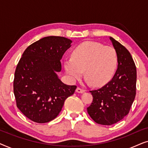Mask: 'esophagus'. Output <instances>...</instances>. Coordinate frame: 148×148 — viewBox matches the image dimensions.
Masks as SVG:
<instances>
[{
  "mask_svg": "<svg viewBox=\"0 0 148 148\" xmlns=\"http://www.w3.org/2000/svg\"><path fill=\"white\" fill-rule=\"evenodd\" d=\"M76 92L77 93H81V94H82V93H84L85 92V90H84V89L81 88H78L76 89Z\"/></svg>",
  "mask_w": 148,
  "mask_h": 148,
  "instance_id": "34e87169",
  "label": "esophagus"
}]
</instances>
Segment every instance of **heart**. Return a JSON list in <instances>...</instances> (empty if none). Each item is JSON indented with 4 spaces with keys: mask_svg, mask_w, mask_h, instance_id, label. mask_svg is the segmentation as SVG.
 I'll list each match as a JSON object with an SVG mask.
<instances>
[{
    "mask_svg": "<svg viewBox=\"0 0 148 148\" xmlns=\"http://www.w3.org/2000/svg\"><path fill=\"white\" fill-rule=\"evenodd\" d=\"M64 70L73 81L85 77L95 87L106 85L118 66V54L112 46L96 42H85L72 51L71 58L64 63Z\"/></svg>",
    "mask_w": 148,
    "mask_h": 148,
    "instance_id": "b5f03b06",
    "label": "heart"
}]
</instances>
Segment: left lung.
Masks as SVG:
<instances>
[{"mask_svg":"<svg viewBox=\"0 0 148 148\" xmlns=\"http://www.w3.org/2000/svg\"><path fill=\"white\" fill-rule=\"evenodd\" d=\"M118 54V69L112 79L98 90L90 91L93 101L87 108L98 124L111 125L129 114L136 95L137 70L128 50L110 37Z\"/></svg>","mask_w":148,"mask_h":148,"instance_id":"left-lung-1","label":"left lung"}]
</instances>
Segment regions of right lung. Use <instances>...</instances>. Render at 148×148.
<instances>
[{
	"instance_id": "add662e5",
	"label": "right lung",
	"mask_w": 148,
	"mask_h": 148,
	"mask_svg": "<svg viewBox=\"0 0 148 148\" xmlns=\"http://www.w3.org/2000/svg\"><path fill=\"white\" fill-rule=\"evenodd\" d=\"M72 41L60 36H48L26 48L18 62L13 92L19 110L30 120L46 123L58 116L64 101L77 86L58 79L62 56Z\"/></svg>"
}]
</instances>
